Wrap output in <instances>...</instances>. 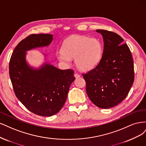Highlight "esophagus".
Here are the masks:
<instances>
[{"instance_id":"obj_1","label":"esophagus","mask_w":146,"mask_h":146,"mask_svg":"<svg viewBox=\"0 0 146 146\" xmlns=\"http://www.w3.org/2000/svg\"><path fill=\"white\" fill-rule=\"evenodd\" d=\"M80 76H81V75H80L79 74H78V73H74V77L76 78H79V77H80Z\"/></svg>"}]
</instances>
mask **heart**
Wrapping results in <instances>:
<instances>
[{
  "instance_id": "b5f03b06",
  "label": "heart",
  "mask_w": 146,
  "mask_h": 146,
  "mask_svg": "<svg viewBox=\"0 0 146 146\" xmlns=\"http://www.w3.org/2000/svg\"><path fill=\"white\" fill-rule=\"evenodd\" d=\"M102 53L101 42L96 39L74 35L64 42L62 50L58 51V59L65 64L72 63L75 59L76 66L82 71L95 68L100 62Z\"/></svg>"
}]
</instances>
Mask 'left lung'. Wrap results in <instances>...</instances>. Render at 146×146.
Instances as JSON below:
<instances>
[{
  "label": "left lung",
  "mask_w": 146,
  "mask_h": 146,
  "mask_svg": "<svg viewBox=\"0 0 146 146\" xmlns=\"http://www.w3.org/2000/svg\"><path fill=\"white\" fill-rule=\"evenodd\" d=\"M96 31L104 40L102 56L95 68L82 76L91 101L101 109H109L127 96L134 81L133 60L119 35L105 30Z\"/></svg>",
  "instance_id": "8db88e82"
}]
</instances>
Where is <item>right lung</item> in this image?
Wrapping results in <instances>:
<instances>
[{"mask_svg":"<svg viewBox=\"0 0 146 146\" xmlns=\"http://www.w3.org/2000/svg\"><path fill=\"white\" fill-rule=\"evenodd\" d=\"M52 40V35H29L16 46L9 64V74L16 97L28 110L39 116H51L60 111L75 79L72 69L60 70L48 64L39 69L28 65L26 51L47 46Z\"/></svg>","mask_w":146,"mask_h":146,"instance_id":"add662e5","label":"right lung"}]
</instances>
